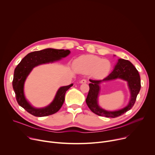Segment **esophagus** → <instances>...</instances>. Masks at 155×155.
<instances>
[{"mask_svg": "<svg viewBox=\"0 0 155 155\" xmlns=\"http://www.w3.org/2000/svg\"><path fill=\"white\" fill-rule=\"evenodd\" d=\"M86 82H87V81H86V79H82V80H80V83H82V84L86 83Z\"/></svg>", "mask_w": 155, "mask_h": 155, "instance_id": "1", "label": "esophagus"}]
</instances>
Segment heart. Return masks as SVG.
Returning a JSON list of instances; mask_svg holds the SVG:
<instances>
[{"label": "heart", "instance_id": "b5f03b06", "mask_svg": "<svg viewBox=\"0 0 155 155\" xmlns=\"http://www.w3.org/2000/svg\"><path fill=\"white\" fill-rule=\"evenodd\" d=\"M74 67L83 74H92L94 78L102 79L108 74L111 69V64L107 59L93 55H84L75 61Z\"/></svg>", "mask_w": 155, "mask_h": 155}]
</instances>
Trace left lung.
I'll return each instance as SVG.
<instances>
[{
	"label": "left lung",
	"instance_id": "1",
	"mask_svg": "<svg viewBox=\"0 0 155 155\" xmlns=\"http://www.w3.org/2000/svg\"><path fill=\"white\" fill-rule=\"evenodd\" d=\"M115 56V55H114ZM121 79L126 81L130 91V99L128 104L121 109L109 111L101 107L98 104V97L100 90V84L103 82ZM90 90L87 96L86 102L88 107L95 114L108 118L118 117L129 110L134 106L137 96L140 90V78L139 74L130 61L119 59L113 71L102 80H90Z\"/></svg>",
	"mask_w": 155,
	"mask_h": 155
}]
</instances>
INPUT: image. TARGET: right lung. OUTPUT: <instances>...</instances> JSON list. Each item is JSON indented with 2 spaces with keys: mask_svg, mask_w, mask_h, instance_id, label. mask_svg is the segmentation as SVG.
Segmentation results:
<instances>
[{
  "mask_svg": "<svg viewBox=\"0 0 155 155\" xmlns=\"http://www.w3.org/2000/svg\"><path fill=\"white\" fill-rule=\"evenodd\" d=\"M70 53L69 50L47 48L28 54L18 64L15 69L12 85L18 104L28 112L34 116L42 117L53 115L61 108L65 100V94L73 86V83L60 87L53 101L43 108L34 107L29 103L25 95L24 86L27 77L35 67L60 61Z\"/></svg>",
  "mask_w": 155,
  "mask_h": 155,
  "instance_id": "1",
  "label": "right lung"
}]
</instances>
